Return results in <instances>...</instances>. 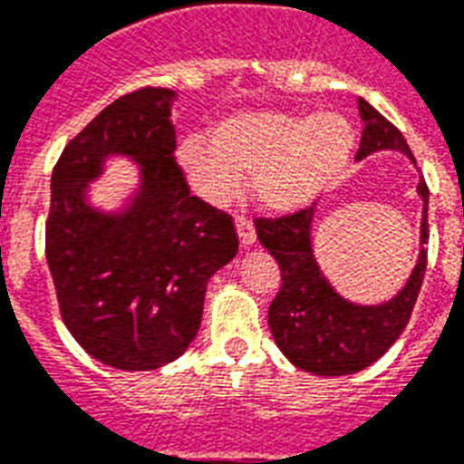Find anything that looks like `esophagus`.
Returning <instances> with one entry per match:
<instances>
[{"label": "esophagus", "instance_id": "obj_1", "mask_svg": "<svg viewBox=\"0 0 464 464\" xmlns=\"http://www.w3.org/2000/svg\"><path fill=\"white\" fill-rule=\"evenodd\" d=\"M236 231H238V240L240 246L243 247H250L257 240V233H255V226L247 221V218L240 217L238 221H236Z\"/></svg>", "mask_w": 464, "mask_h": 464}]
</instances>
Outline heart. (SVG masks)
<instances>
[{"mask_svg":"<svg viewBox=\"0 0 464 464\" xmlns=\"http://www.w3.org/2000/svg\"><path fill=\"white\" fill-rule=\"evenodd\" d=\"M352 149L353 127L339 112L262 111L226 118L211 141L185 140L175 159L204 202H228L240 175H253V197L262 209L294 214L339 180Z\"/></svg>","mask_w":464,"mask_h":464,"instance_id":"b5f03b06","label":"heart"}]
</instances>
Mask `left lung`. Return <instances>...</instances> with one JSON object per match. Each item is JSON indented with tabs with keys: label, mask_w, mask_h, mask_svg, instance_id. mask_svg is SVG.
Here are the masks:
<instances>
[{
	"label": "left lung",
	"mask_w": 464,
	"mask_h": 464,
	"mask_svg": "<svg viewBox=\"0 0 464 464\" xmlns=\"http://www.w3.org/2000/svg\"><path fill=\"white\" fill-rule=\"evenodd\" d=\"M363 134L356 160L375 151H400L417 163L410 144L392 122L359 98ZM421 226L419 257L395 296L381 304H356L342 296L324 276L313 247L315 204L284 218H260L255 231L282 269V289L269 305V330L279 352L296 368L313 375H352L381 359L410 323L426 272L429 240V188L419 180Z\"/></svg>",
	"instance_id": "1"
}]
</instances>
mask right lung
<instances>
[{
    "instance_id": "right-lung-1",
    "label": "right lung",
    "mask_w": 464,
    "mask_h": 464,
    "mask_svg": "<svg viewBox=\"0 0 464 464\" xmlns=\"http://www.w3.org/2000/svg\"><path fill=\"white\" fill-rule=\"evenodd\" d=\"M175 98H118L64 147L50 180L45 255L62 320L118 371H154L188 352L207 282L238 253L231 217L189 195L175 163ZM112 158L135 163L138 185L105 210L90 185Z\"/></svg>"
}]
</instances>
